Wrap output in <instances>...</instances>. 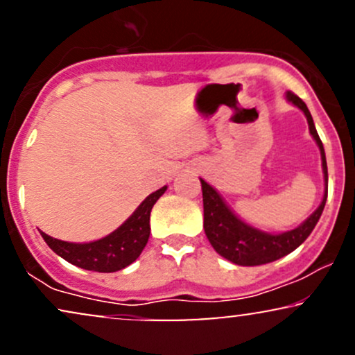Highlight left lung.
Masks as SVG:
<instances>
[{
	"label": "left lung",
	"mask_w": 355,
	"mask_h": 355,
	"mask_svg": "<svg viewBox=\"0 0 355 355\" xmlns=\"http://www.w3.org/2000/svg\"><path fill=\"white\" fill-rule=\"evenodd\" d=\"M286 98L290 100L293 105H296L300 110H303L306 118H308L309 131H311L313 138L316 139L319 150H321L322 171H324L326 179L324 198H322L321 205H319L316 211L306 218L300 227H296V229H293L290 232H284V234L271 235L266 234V232L253 229V227L247 225L245 222L240 220V218L227 207V204L224 202V199L218 196V192L214 189L212 186H209L204 179H200L204 200L205 235H207L214 250L235 265H265L288 255V253H291L309 237V234H311L314 227H316L322 211H324L327 199V164L324 148H322L318 131L314 128L313 116L311 113H309L308 107H306V103L298 97V95L293 94V92H288Z\"/></svg>",
	"instance_id": "obj_1"
}]
</instances>
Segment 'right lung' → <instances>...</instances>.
<instances>
[{
  "mask_svg": "<svg viewBox=\"0 0 355 355\" xmlns=\"http://www.w3.org/2000/svg\"><path fill=\"white\" fill-rule=\"evenodd\" d=\"M166 186L148 196L139 204L123 225L107 237L90 243H69L49 237L41 232L42 239L69 263L80 266L84 270L100 271V273H112L133 263L141 255L150 239V214L153 205L164 194Z\"/></svg>",
  "mask_w": 355,
  "mask_h": 355,
  "instance_id": "1",
  "label": "right lung"
}]
</instances>
